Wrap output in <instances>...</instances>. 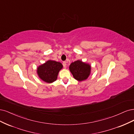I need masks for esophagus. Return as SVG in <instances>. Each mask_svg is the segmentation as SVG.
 Here are the masks:
<instances>
[{"label":"esophagus","mask_w":134,"mask_h":134,"mask_svg":"<svg viewBox=\"0 0 134 134\" xmlns=\"http://www.w3.org/2000/svg\"><path fill=\"white\" fill-rule=\"evenodd\" d=\"M66 64H67V62H66V61H64V62H63V67H64V68H66Z\"/></svg>","instance_id":"1"}]
</instances>
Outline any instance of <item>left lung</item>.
Segmentation results:
<instances>
[{"instance_id":"8db88e82","label":"left lung","mask_w":134,"mask_h":134,"mask_svg":"<svg viewBox=\"0 0 134 134\" xmlns=\"http://www.w3.org/2000/svg\"><path fill=\"white\" fill-rule=\"evenodd\" d=\"M70 70L76 80L82 81L88 78L90 74L91 66L78 60L70 64Z\"/></svg>"}]
</instances>
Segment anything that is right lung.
I'll return each mask as SVG.
<instances>
[{"mask_svg": "<svg viewBox=\"0 0 134 134\" xmlns=\"http://www.w3.org/2000/svg\"><path fill=\"white\" fill-rule=\"evenodd\" d=\"M62 67L60 62L49 60L37 68V73L43 81L52 83L57 80L58 72Z\"/></svg>", "mask_w": 134, "mask_h": 134, "instance_id": "add662e5", "label": "right lung"}]
</instances>
